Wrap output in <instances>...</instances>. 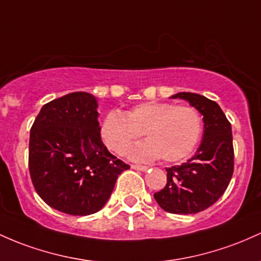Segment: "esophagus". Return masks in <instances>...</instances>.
I'll list each match as a JSON object with an SVG mask.
<instances>
[{"mask_svg":"<svg viewBox=\"0 0 261 261\" xmlns=\"http://www.w3.org/2000/svg\"><path fill=\"white\" fill-rule=\"evenodd\" d=\"M131 168L137 171H146L147 170V166H142V165H131Z\"/></svg>","mask_w":261,"mask_h":261,"instance_id":"esophagus-1","label":"esophagus"}]
</instances>
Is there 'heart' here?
<instances>
[{"label":"heart","mask_w":261,"mask_h":261,"mask_svg":"<svg viewBox=\"0 0 261 261\" xmlns=\"http://www.w3.org/2000/svg\"><path fill=\"white\" fill-rule=\"evenodd\" d=\"M202 131L203 120L196 108L162 101L141 102L125 115L110 113L100 126L102 142L113 152L124 153L144 133L148 140L130 148L128 156L135 160L160 156L166 162L190 156Z\"/></svg>","instance_id":"1"}]
</instances>
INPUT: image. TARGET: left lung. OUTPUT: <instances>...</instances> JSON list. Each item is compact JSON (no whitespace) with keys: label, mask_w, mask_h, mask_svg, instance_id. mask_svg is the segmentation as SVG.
I'll return each instance as SVG.
<instances>
[{"label":"left lung","mask_w":261,"mask_h":261,"mask_svg":"<svg viewBox=\"0 0 261 261\" xmlns=\"http://www.w3.org/2000/svg\"><path fill=\"white\" fill-rule=\"evenodd\" d=\"M203 115L204 133L196 154L182 165L166 168L167 183L153 194L163 211L194 214L207 210L227 190L234 171L231 126L216 101L196 93H178Z\"/></svg>","instance_id":"obj_1"}]
</instances>
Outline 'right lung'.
Listing matches in <instances>:
<instances>
[{
  "label": "right lung",
  "instance_id": "add662e5",
  "mask_svg": "<svg viewBox=\"0 0 261 261\" xmlns=\"http://www.w3.org/2000/svg\"><path fill=\"white\" fill-rule=\"evenodd\" d=\"M95 96L70 93L43 105L31 127V179L54 210L89 216L108 202L119 174L130 166L102 144Z\"/></svg>",
  "mask_w": 261,
  "mask_h": 261
}]
</instances>
